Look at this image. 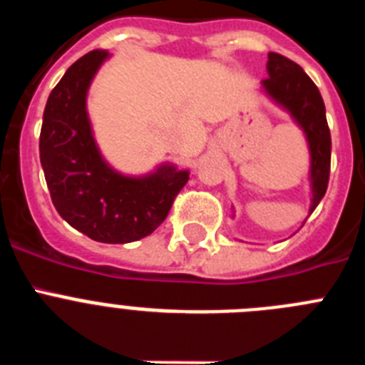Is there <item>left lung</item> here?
Instances as JSON below:
<instances>
[{
  "instance_id": "left-lung-1",
  "label": "left lung",
  "mask_w": 365,
  "mask_h": 365,
  "mask_svg": "<svg viewBox=\"0 0 365 365\" xmlns=\"http://www.w3.org/2000/svg\"><path fill=\"white\" fill-rule=\"evenodd\" d=\"M269 78L261 82L263 91L285 111L307 137L311 151V214L327 192L331 172V131L318 87L296 62L278 53H269Z\"/></svg>"
}]
</instances>
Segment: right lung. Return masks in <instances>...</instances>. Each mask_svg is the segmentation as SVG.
Masks as SVG:
<instances>
[{
    "label": "right lung",
    "mask_w": 365,
    "mask_h": 365,
    "mask_svg": "<svg viewBox=\"0 0 365 365\" xmlns=\"http://www.w3.org/2000/svg\"><path fill=\"white\" fill-rule=\"evenodd\" d=\"M109 56L91 51L51 91L40 133V160L54 208L71 227L100 243H131L166 219L190 173L163 164L144 177L115 172L100 155L87 117L93 76Z\"/></svg>",
    "instance_id": "add662e5"
}]
</instances>
